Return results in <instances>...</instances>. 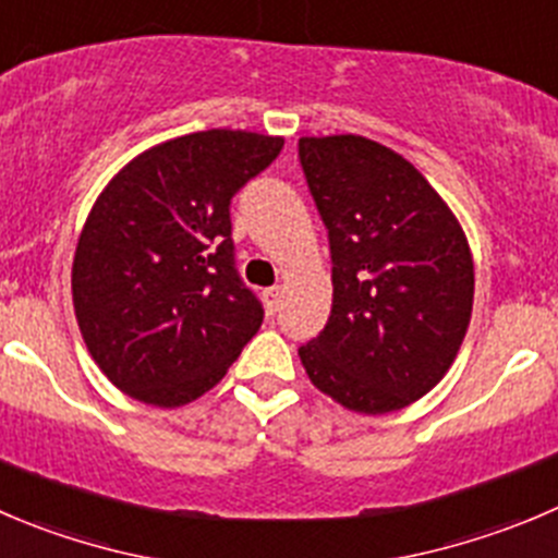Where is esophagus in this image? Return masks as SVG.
Returning <instances> with one entry per match:
<instances>
[{
    "label": "esophagus",
    "mask_w": 558,
    "mask_h": 558,
    "mask_svg": "<svg viewBox=\"0 0 558 558\" xmlns=\"http://www.w3.org/2000/svg\"><path fill=\"white\" fill-rule=\"evenodd\" d=\"M263 301H265V310H268L270 315H276V312H279V304H282V290L268 288L263 293Z\"/></svg>",
    "instance_id": "34e87169"
}]
</instances>
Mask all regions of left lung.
Segmentation results:
<instances>
[{
  "label": "left lung",
  "instance_id": "left-lung-1",
  "mask_svg": "<svg viewBox=\"0 0 558 558\" xmlns=\"http://www.w3.org/2000/svg\"><path fill=\"white\" fill-rule=\"evenodd\" d=\"M299 158L333 284L331 315L299 348L301 364L350 411H400L447 375L469 331V241L422 172L378 142L304 136Z\"/></svg>",
  "mask_w": 558,
  "mask_h": 558
}]
</instances>
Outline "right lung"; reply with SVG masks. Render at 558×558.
I'll return each instance as SVG.
<instances>
[{
  "mask_svg": "<svg viewBox=\"0 0 558 558\" xmlns=\"http://www.w3.org/2000/svg\"><path fill=\"white\" fill-rule=\"evenodd\" d=\"M282 136L199 131L150 147L93 205L73 257L87 350L134 400L178 408L214 389L263 326L232 243V196Z\"/></svg>",
  "mask_w": 558,
  "mask_h": 558,
  "instance_id": "right-lung-1",
  "label": "right lung"
}]
</instances>
